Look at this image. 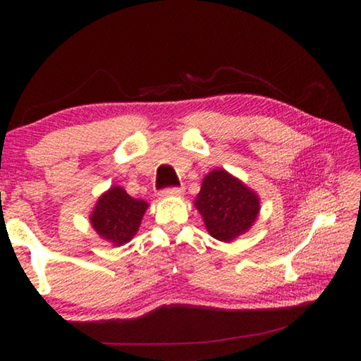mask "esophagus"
Listing matches in <instances>:
<instances>
[{
  "mask_svg": "<svg viewBox=\"0 0 361 361\" xmlns=\"http://www.w3.org/2000/svg\"><path fill=\"white\" fill-rule=\"evenodd\" d=\"M183 194V188L180 186H170V188H164L161 191L162 197H169V195H181Z\"/></svg>",
  "mask_w": 361,
  "mask_h": 361,
  "instance_id": "34e87169",
  "label": "esophagus"
}]
</instances>
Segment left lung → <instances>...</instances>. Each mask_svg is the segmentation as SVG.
<instances>
[{"label": "left lung", "mask_w": 361, "mask_h": 361, "mask_svg": "<svg viewBox=\"0 0 361 361\" xmlns=\"http://www.w3.org/2000/svg\"><path fill=\"white\" fill-rule=\"evenodd\" d=\"M195 209L202 215L210 235L228 242L243 234L255 223L259 199L252 189L218 169L204 178L195 199Z\"/></svg>", "instance_id": "1"}]
</instances>
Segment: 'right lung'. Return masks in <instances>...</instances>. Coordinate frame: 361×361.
<instances>
[{"label":"right lung","mask_w":361,"mask_h":361,"mask_svg":"<svg viewBox=\"0 0 361 361\" xmlns=\"http://www.w3.org/2000/svg\"><path fill=\"white\" fill-rule=\"evenodd\" d=\"M148 204L130 197L124 189L113 186L97 202L90 215L92 228L114 245H124L137 234Z\"/></svg>","instance_id":"obj_1"}]
</instances>
